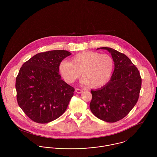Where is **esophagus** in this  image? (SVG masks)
Listing matches in <instances>:
<instances>
[{"mask_svg": "<svg viewBox=\"0 0 157 157\" xmlns=\"http://www.w3.org/2000/svg\"><path fill=\"white\" fill-rule=\"evenodd\" d=\"M75 92H76L77 93H78V94H81V93L83 92V90L77 88V89L75 90Z\"/></svg>", "mask_w": 157, "mask_h": 157, "instance_id": "obj_1", "label": "esophagus"}]
</instances>
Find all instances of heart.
I'll use <instances>...</instances> for the list:
<instances>
[{
	"label": "heart",
	"instance_id": "1",
	"mask_svg": "<svg viewBox=\"0 0 157 157\" xmlns=\"http://www.w3.org/2000/svg\"><path fill=\"white\" fill-rule=\"evenodd\" d=\"M113 68V60L106 54L83 51L75 55L71 62L63 60L60 64V71L65 80L73 83L82 72V83L92 88L105 85L109 80Z\"/></svg>",
	"mask_w": 157,
	"mask_h": 157
}]
</instances>
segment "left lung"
<instances>
[{"instance_id":"left-lung-1","label":"left lung","mask_w":157,"mask_h":157,"mask_svg":"<svg viewBox=\"0 0 157 157\" xmlns=\"http://www.w3.org/2000/svg\"><path fill=\"white\" fill-rule=\"evenodd\" d=\"M112 55L115 69L111 80L99 90H92L90 109L100 120L113 123L125 117L136 105L141 87L137 67L124 54L102 47Z\"/></svg>"}]
</instances>
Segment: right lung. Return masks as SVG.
Returning <instances> with one entry per match:
<instances>
[{
	"mask_svg": "<svg viewBox=\"0 0 157 157\" xmlns=\"http://www.w3.org/2000/svg\"><path fill=\"white\" fill-rule=\"evenodd\" d=\"M71 54L65 50L40 52L23 64L16 79L17 100L33 121L47 123L67 108L74 88L61 79L62 61Z\"/></svg>",
	"mask_w": 157,
	"mask_h": 157,
	"instance_id": "add662e5",
	"label": "right lung"
}]
</instances>
